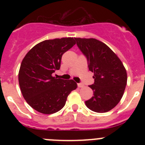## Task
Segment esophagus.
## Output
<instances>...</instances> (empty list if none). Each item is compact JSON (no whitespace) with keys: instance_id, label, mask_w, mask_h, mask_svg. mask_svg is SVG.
<instances>
[{"instance_id":"34e87169","label":"esophagus","mask_w":145,"mask_h":145,"mask_svg":"<svg viewBox=\"0 0 145 145\" xmlns=\"http://www.w3.org/2000/svg\"><path fill=\"white\" fill-rule=\"evenodd\" d=\"M78 86L79 88H81V87H84V85L83 84H78Z\"/></svg>"}]
</instances>
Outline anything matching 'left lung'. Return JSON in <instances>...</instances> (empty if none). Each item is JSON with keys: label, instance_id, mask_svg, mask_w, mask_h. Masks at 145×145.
<instances>
[{"label": "left lung", "instance_id": "obj_1", "mask_svg": "<svg viewBox=\"0 0 145 145\" xmlns=\"http://www.w3.org/2000/svg\"><path fill=\"white\" fill-rule=\"evenodd\" d=\"M86 57L88 70L93 72L94 83L88 86L93 97L86 101L88 109L106 112L116 107L123 95L127 73L117 55L102 42L94 38H75Z\"/></svg>", "mask_w": 145, "mask_h": 145}]
</instances>
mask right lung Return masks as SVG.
I'll return each mask as SVG.
<instances>
[{
	"label": "right lung",
	"mask_w": 145,
	"mask_h": 145,
	"mask_svg": "<svg viewBox=\"0 0 145 145\" xmlns=\"http://www.w3.org/2000/svg\"><path fill=\"white\" fill-rule=\"evenodd\" d=\"M75 44V38L46 40L35 45L23 59L19 84L23 97L30 107L43 114H53L65 106L77 84L52 76L59 70L61 57Z\"/></svg>",
	"instance_id": "add662e5"
}]
</instances>
